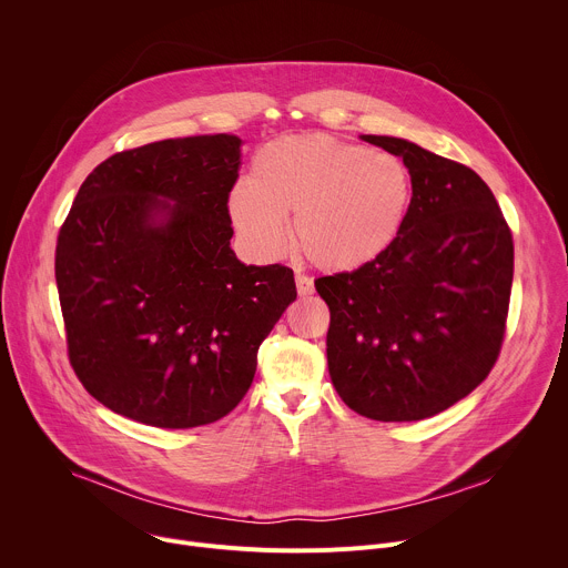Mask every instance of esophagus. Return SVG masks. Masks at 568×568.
Instances as JSON below:
<instances>
[{"instance_id":"34e87169","label":"esophagus","mask_w":568,"mask_h":568,"mask_svg":"<svg viewBox=\"0 0 568 568\" xmlns=\"http://www.w3.org/2000/svg\"><path fill=\"white\" fill-rule=\"evenodd\" d=\"M296 292L301 294V296H307V294H312L314 292V281L310 278V276H305V274H301V272H296Z\"/></svg>"}]
</instances>
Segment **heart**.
<instances>
[{
	"instance_id": "b5f03b06",
	"label": "heart",
	"mask_w": 568,
	"mask_h": 568,
	"mask_svg": "<svg viewBox=\"0 0 568 568\" xmlns=\"http://www.w3.org/2000/svg\"><path fill=\"white\" fill-rule=\"evenodd\" d=\"M412 171L390 152L328 134L281 136L252 161V180L226 200L229 217L250 247L283 252L287 220L301 252L321 270L353 272L379 258L407 222Z\"/></svg>"
}]
</instances>
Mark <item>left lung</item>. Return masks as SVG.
I'll return each instance as SVG.
<instances>
[{
  "instance_id": "1",
  "label": "left lung",
  "mask_w": 568,
  "mask_h": 568,
  "mask_svg": "<svg viewBox=\"0 0 568 568\" xmlns=\"http://www.w3.org/2000/svg\"><path fill=\"white\" fill-rule=\"evenodd\" d=\"M362 139L402 156L414 195L407 222L379 258L314 281L331 307L328 371L359 416L412 423L449 409L497 364L513 233L471 169L407 139Z\"/></svg>"
}]
</instances>
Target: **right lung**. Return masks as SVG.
Returning <instances> with one entry per match:
<instances>
[{"instance_id":"right-lung-1","label":"right lung","mask_w":568,"mask_h":568,"mask_svg":"<svg viewBox=\"0 0 568 568\" xmlns=\"http://www.w3.org/2000/svg\"><path fill=\"white\" fill-rule=\"evenodd\" d=\"M240 143L204 134L116 152L60 226L69 364L119 416L159 429L224 418L296 298L290 267L245 265L229 245Z\"/></svg>"}]
</instances>
